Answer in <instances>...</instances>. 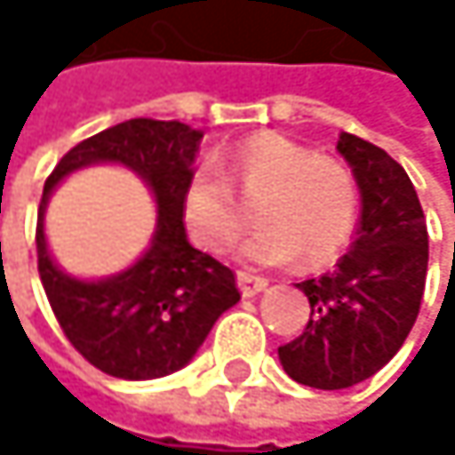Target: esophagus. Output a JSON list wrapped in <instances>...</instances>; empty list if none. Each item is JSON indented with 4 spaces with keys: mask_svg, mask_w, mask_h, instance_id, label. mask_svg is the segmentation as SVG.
<instances>
[{
    "mask_svg": "<svg viewBox=\"0 0 455 455\" xmlns=\"http://www.w3.org/2000/svg\"><path fill=\"white\" fill-rule=\"evenodd\" d=\"M237 283H240V291L243 297H256L261 289H267V278H259L253 273H237Z\"/></svg>",
    "mask_w": 455,
    "mask_h": 455,
    "instance_id": "esophagus-1",
    "label": "esophagus"
}]
</instances>
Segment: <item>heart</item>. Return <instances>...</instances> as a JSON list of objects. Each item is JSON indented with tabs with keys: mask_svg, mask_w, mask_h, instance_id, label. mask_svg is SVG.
I'll return each instance as SVG.
<instances>
[{
	"mask_svg": "<svg viewBox=\"0 0 455 455\" xmlns=\"http://www.w3.org/2000/svg\"><path fill=\"white\" fill-rule=\"evenodd\" d=\"M232 180L245 199H259L256 223L240 256L259 267H281L300 256L324 265L352 235L357 188L347 166L281 133H259L232 152ZM235 185L218 166L199 164L182 188L188 232L207 251H226L245 226Z\"/></svg>",
	"mask_w": 455,
	"mask_h": 455,
	"instance_id": "b5f03b06",
	"label": "heart"
}]
</instances>
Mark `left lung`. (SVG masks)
<instances>
[{
  "instance_id": "left-lung-1",
  "label": "left lung",
  "mask_w": 455,
  "mask_h": 455,
  "mask_svg": "<svg viewBox=\"0 0 455 455\" xmlns=\"http://www.w3.org/2000/svg\"><path fill=\"white\" fill-rule=\"evenodd\" d=\"M336 149L360 188L357 237L336 270L297 283L311 303L303 336L278 347L300 385L341 390L374 377L418 319L428 232L407 172L371 141L341 133Z\"/></svg>"
}]
</instances>
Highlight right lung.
Instances as JSON below:
<instances>
[{"label": "right lung", "instance_id": "right-lung-1", "mask_svg": "<svg viewBox=\"0 0 455 455\" xmlns=\"http://www.w3.org/2000/svg\"><path fill=\"white\" fill-rule=\"evenodd\" d=\"M202 136L177 119H128L76 144L45 180L35 235L40 281L68 341L103 374L158 379L180 371L218 316L240 300L235 273L190 245L185 235L182 188L194 172ZM95 163L136 171L159 204V226L136 266L111 279L81 282L53 265L42 215L51 189Z\"/></svg>", "mask_w": 455, "mask_h": 455}]
</instances>
